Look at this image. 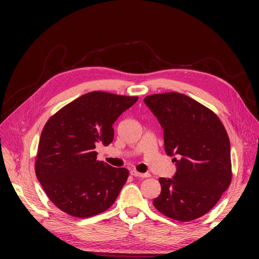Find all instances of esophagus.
<instances>
[{
    "instance_id": "obj_1",
    "label": "esophagus",
    "mask_w": 259,
    "mask_h": 259,
    "mask_svg": "<svg viewBox=\"0 0 259 259\" xmlns=\"http://www.w3.org/2000/svg\"><path fill=\"white\" fill-rule=\"evenodd\" d=\"M130 174L134 176V177H140V178H148L150 177V174H141L139 171H137V170H131Z\"/></svg>"
}]
</instances>
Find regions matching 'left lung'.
Returning a JSON list of instances; mask_svg holds the SVG:
<instances>
[{
    "label": "left lung",
    "mask_w": 259,
    "mask_h": 259,
    "mask_svg": "<svg viewBox=\"0 0 259 259\" xmlns=\"http://www.w3.org/2000/svg\"><path fill=\"white\" fill-rule=\"evenodd\" d=\"M163 129L164 150L177 156L174 178H160L161 192L153 206L178 222L207 213L232 183L230 142L217 114L178 92L145 98Z\"/></svg>",
    "instance_id": "1"
}]
</instances>
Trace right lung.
I'll return each instance as SVG.
<instances>
[{
  "label": "right lung",
  "mask_w": 259,
  "mask_h": 259,
  "mask_svg": "<svg viewBox=\"0 0 259 259\" xmlns=\"http://www.w3.org/2000/svg\"><path fill=\"white\" fill-rule=\"evenodd\" d=\"M138 97L92 91L51 115L38 141L35 175L47 196L65 213L88 218L113 205L128 179L125 168L97 160L96 145L111 144L112 124Z\"/></svg>",
  "instance_id": "add662e5"
}]
</instances>
